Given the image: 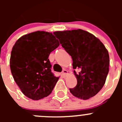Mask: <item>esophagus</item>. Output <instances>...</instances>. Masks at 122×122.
Listing matches in <instances>:
<instances>
[{
	"instance_id": "obj_1",
	"label": "esophagus",
	"mask_w": 122,
	"mask_h": 122,
	"mask_svg": "<svg viewBox=\"0 0 122 122\" xmlns=\"http://www.w3.org/2000/svg\"><path fill=\"white\" fill-rule=\"evenodd\" d=\"M62 74L63 75H64V76H67V75L68 74V71H67L66 69H64L62 71Z\"/></svg>"
}]
</instances>
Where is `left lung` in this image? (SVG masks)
Instances as JSON below:
<instances>
[{
  "mask_svg": "<svg viewBox=\"0 0 122 122\" xmlns=\"http://www.w3.org/2000/svg\"><path fill=\"white\" fill-rule=\"evenodd\" d=\"M54 34L72 59V68L78 69L77 84L71 94L83 100L96 95L105 84L110 60L108 51L100 39L82 29L56 31Z\"/></svg>",
  "mask_w": 122,
  "mask_h": 122,
  "instance_id": "1",
  "label": "left lung"
}]
</instances>
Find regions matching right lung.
<instances>
[{
  "instance_id": "obj_1",
  "label": "right lung",
  "mask_w": 122,
  "mask_h": 122,
  "mask_svg": "<svg viewBox=\"0 0 122 122\" xmlns=\"http://www.w3.org/2000/svg\"><path fill=\"white\" fill-rule=\"evenodd\" d=\"M60 45L52 33L36 31L18 39L12 48L10 67L25 96L38 100L52 92L59 77L51 72L50 53Z\"/></svg>"
}]
</instances>
